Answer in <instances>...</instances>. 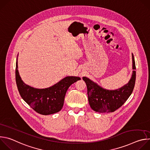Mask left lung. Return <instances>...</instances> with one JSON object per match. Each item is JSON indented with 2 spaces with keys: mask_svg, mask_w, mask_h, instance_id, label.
Returning <instances> with one entry per match:
<instances>
[{
  "mask_svg": "<svg viewBox=\"0 0 150 150\" xmlns=\"http://www.w3.org/2000/svg\"><path fill=\"white\" fill-rule=\"evenodd\" d=\"M133 69H136L132 54ZM136 71H134L131 79L126 85L116 90H106L86 77H83L87 87L88 102L91 108L96 112L109 113L118 109L132 94L135 83Z\"/></svg>",
  "mask_w": 150,
  "mask_h": 150,
  "instance_id": "1",
  "label": "left lung"
}]
</instances>
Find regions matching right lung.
<instances>
[{
	"instance_id": "1",
	"label": "right lung",
	"mask_w": 150,
	"mask_h": 150,
	"mask_svg": "<svg viewBox=\"0 0 150 150\" xmlns=\"http://www.w3.org/2000/svg\"><path fill=\"white\" fill-rule=\"evenodd\" d=\"M15 79L18 91L23 99L37 113L48 115L57 113L62 109L68 89L72 83L81 79L79 77L68 76L48 88H34L21 80L16 60Z\"/></svg>"
}]
</instances>
